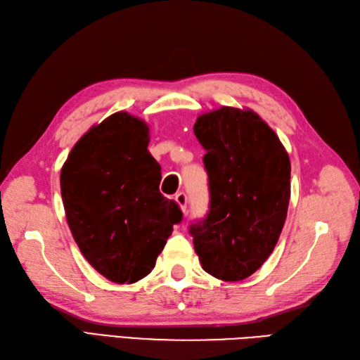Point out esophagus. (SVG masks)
Wrapping results in <instances>:
<instances>
[{"label":"esophagus","mask_w":360,"mask_h":360,"mask_svg":"<svg viewBox=\"0 0 360 360\" xmlns=\"http://www.w3.org/2000/svg\"><path fill=\"white\" fill-rule=\"evenodd\" d=\"M174 200L178 202V205L181 207L182 213H186V211H187V200H188V198H187L186 193H184V191L176 193V196H174Z\"/></svg>","instance_id":"34e87169"}]
</instances>
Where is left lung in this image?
I'll return each instance as SVG.
<instances>
[{
	"instance_id": "obj_1",
	"label": "left lung",
	"mask_w": 360,
	"mask_h": 360,
	"mask_svg": "<svg viewBox=\"0 0 360 360\" xmlns=\"http://www.w3.org/2000/svg\"><path fill=\"white\" fill-rule=\"evenodd\" d=\"M210 211L190 226L202 268L240 281L268 260L290 199V161L280 138L251 109L222 106L198 117Z\"/></svg>"
}]
</instances>
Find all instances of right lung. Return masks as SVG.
Wrapping results in <instances>:
<instances>
[{"instance_id":"add662e5","label":"right lung","mask_w":360,"mask_h":360,"mask_svg":"<svg viewBox=\"0 0 360 360\" xmlns=\"http://www.w3.org/2000/svg\"><path fill=\"white\" fill-rule=\"evenodd\" d=\"M147 146L149 126L122 110L92 126L60 172L63 208L80 252L118 284L149 275L182 220L176 202L161 195V165Z\"/></svg>"}]
</instances>
